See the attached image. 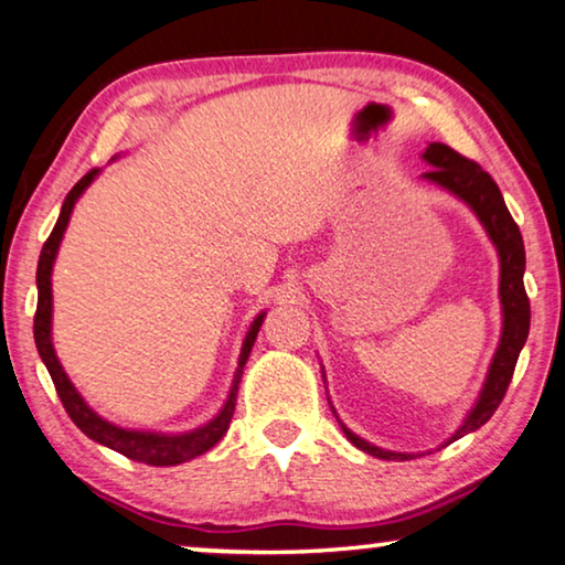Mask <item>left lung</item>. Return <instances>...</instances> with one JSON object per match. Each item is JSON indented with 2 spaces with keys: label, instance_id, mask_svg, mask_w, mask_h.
<instances>
[{
  "label": "left lung",
  "instance_id": "1",
  "mask_svg": "<svg viewBox=\"0 0 565 565\" xmlns=\"http://www.w3.org/2000/svg\"><path fill=\"white\" fill-rule=\"evenodd\" d=\"M424 159L431 164V170L424 172L426 182H434L444 188L446 192H451L454 198H459L461 202L475 210V215L479 217V223L484 225L487 235L494 243L500 256V305H502V337L498 344V352H494L490 373H487L484 388L479 393V401L475 403V408L469 411V416L465 418L454 436L449 439L457 441L465 434L477 431L479 426H484L487 420L492 418L494 411L508 393V385L512 381V373H515L518 365V355L523 350V344L527 340V330H530V301L525 294V284H523V274H525V246H523V235H520L518 223L512 221L508 205H504L502 192L490 174H487L482 167L471 159L461 157L459 151H454L451 147L439 145H428L424 151ZM342 431L348 439L363 449L367 454H373L377 459H395V461H406L411 459V454H401V451H385L377 449V446L367 444L365 439H360L350 431L348 426L340 424Z\"/></svg>",
  "mask_w": 565,
  "mask_h": 565
}]
</instances>
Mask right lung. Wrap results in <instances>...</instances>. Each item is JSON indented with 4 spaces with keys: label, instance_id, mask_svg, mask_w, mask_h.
Wrapping results in <instances>:
<instances>
[{
    "label": "right lung",
    "instance_id": "obj_1",
    "mask_svg": "<svg viewBox=\"0 0 565 565\" xmlns=\"http://www.w3.org/2000/svg\"><path fill=\"white\" fill-rule=\"evenodd\" d=\"M98 172L100 170H90L88 174H83L78 184L67 192V198L61 207V217H57L53 233H50L45 246H42L40 264H38V311H35L38 352H40L42 363H45V367H47L50 377H53L55 391H57V395H61L67 416L73 418V424L78 426L81 431L88 436V439L104 444V446H108V449L119 451V454H124V457H129L134 461H145V465H151V467L184 465V461L195 459V457H200V454H205L207 449H213V446L223 439V434L228 431L233 411H235V395H238V383L243 375V365H246L250 348H254V342H256V334L260 330V324H264L266 311H260V315L254 319V324H250L246 340H243L238 370H235L228 401H225L223 411L213 420H210V424L200 426V428H195V431H188V434L167 436V434H154V431H131V428L114 426L111 420L100 418L96 411L81 398V393L73 388L71 377L65 375L61 360H57V355H55L53 337H50V324H53V284H50V276H53L57 248H61L63 233L67 228V221H71L75 200H78L83 195V190H86L88 184L96 180Z\"/></svg>",
    "mask_w": 565,
    "mask_h": 565
}]
</instances>
